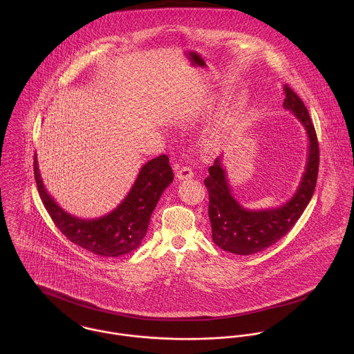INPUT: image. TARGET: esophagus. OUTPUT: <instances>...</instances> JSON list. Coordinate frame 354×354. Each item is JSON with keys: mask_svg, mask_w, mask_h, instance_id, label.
<instances>
[{"mask_svg": "<svg viewBox=\"0 0 354 354\" xmlns=\"http://www.w3.org/2000/svg\"><path fill=\"white\" fill-rule=\"evenodd\" d=\"M176 177L178 180H188V178H192L194 177V170L189 167V166H183L177 170L176 173Z\"/></svg>", "mask_w": 354, "mask_h": 354, "instance_id": "esophagus-1", "label": "esophagus"}]
</instances>
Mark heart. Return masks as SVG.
I'll use <instances>...</instances> for the list:
<instances>
[{
  "label": "heart",
  "mask_w": 354,
  "mask_h": 354,
  "mask_svg": "<svg viewBox=\"0 0 354 354\" xmlns=\"http://www.w3.org/2000/svg\"><path fill=\"white\" fill-rule=\"evenodd\" d=\"M205 110H208V102L205 100H201L199 102L195 103V106L192 107V114L194 115H198V114H202Z\"/></svg>",
  "instance_id": "obj_1"
}]
</instances>
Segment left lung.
<instances>
[{"label": "left lung", "instance_id": "left-lung-1", "mask_svg": "<svg viewBox=\"0 0 354 354\" xmlns=\"http://www.w3.org/2000/svg\"><path fill=\"white\" fill-rule=\"evenodd\" d=\"M283 91L286 95L283 107L303 124L309 142L300 185L292 199L279 207L248 209L233 198L222 158H216L208 167L209 174L204 180V185L209 198L208 216L212 241L223 251L252 254L274 245L295 226L312 199L319 171V145L315 127L300 97L288 84Z\"/></svg>", "mask_w": 354, "mask_h": 354}]
</instances>
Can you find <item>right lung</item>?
Segmentation results:
<instances>
[{
  "instance_id": "1",
  "label": "right lung",
  "mask_w": 354,
  "mask_h": 354,
  "mask_svg": "<svg viewBox=\"0 0 354 354\" xmlns=\"http://www.w3.org/2000/svg\"><path fill=\"white\" fill-rule=\"evenodd\" d=\"M34 173L41 199L61 233L73 244L103 257H117L140 247L156 203L173 183L169 158L159 155L143 165L127 198L113 211L100 218L83 219L66 212L48 194L37 153Z\"/></svg>"
}]
</instances>
